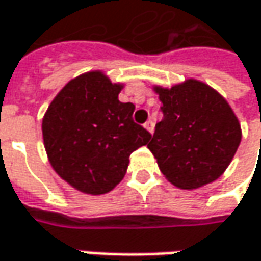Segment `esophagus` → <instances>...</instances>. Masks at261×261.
I'll return each mask as SVG.
<instances>
[{"label":"esophagus","instance_id":"34e87169","mask_svg":"<svg viewBox=\"0 0 261 261\" xmlns=\"http://www.w3.org/2000/svg\"><path fill=\"white\" fill-rule=\"evenodd\" d=\"M144 128L149 131V133H153V130H154V122H153L152 119H149V121L144 124Z\"/></svg>","mask_w":261,"mask_h":261}]
</instances>
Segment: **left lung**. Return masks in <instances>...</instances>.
Wrapping results in <instances>:
<instances>
[{
	"instance_id": "obj_1",
	"label": "left lung",
	"mask_w": 261,
	"mask_h": 261,
	"mask_svg": "<svg viewBox=\"0 0 261 261\" xmlns=\"http://www.w3.org/2000/svg\"><path fill=\"white\" fill-rule=\"evenodd\" d=\"M164 118L149 150L165 178L181 190L213 182L225 172L241 143L232 108L203 82L188 79L171 89L154 86Z\"/></svg>"
}]
</instances>
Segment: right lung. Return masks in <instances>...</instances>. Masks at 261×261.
<instances>
[{"mask_svg":"<svg viewBox=\"0 0 261 261\" xmlns=\"http://www.w3.org/2000/svg\"><path fill=\"white\" fill-rule=\"evenodd\" d=\"M122 87L102 71L82 74L60 90L42 119L54 171L86 194L99 196L117 187L131 153L152 137L133 121L136 107L118 100Z\"/></svg>","mask_w":261,"mask_h":261,"instance_id":"1","label":"right lung"}]
</instances>
